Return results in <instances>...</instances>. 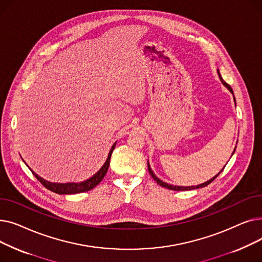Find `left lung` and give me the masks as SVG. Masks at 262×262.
<instances>
[{
	"label": "left lung",
	"instance_id": "1",
	"mask_svg": "<svg viewBox=\"0 0 262 262\" xmlns=\"http://www.w3.org/2000/svg\"><path fill=\"white\" fill-rule=\"evenodd\" d=\"M217 74H219V77H220V79H221V81H222V84L233 94V91H232V89H231V87L227 84V82H225L224 80H223V78H222V76H221V74H220V72H219V70H217ZM233 100H235V103H236V99H235V96H233ZM233 153H235V150H233L232 152V155H233ZM147 169H148V172H149V174H150V176H152L153 178H154V181H156V183L159 185V186H161V187H163V188H167V189H169V190H174V191H186V190H193V189H199V188H204V187H206V186H208L210 183H212L215 178L217 177V175L221 173L222 171H223V169L220 171L214 177H212L211 180H209V181H207V182H205V183H203V184H201V185H198V186H190V187H182V186H173V185H169V184H167V183H164V182H162L161 180H159V178L154 174V172L152 171V169H150V167H149V163H148V161H147Z\"/></svg>",
	"mask_w": 262,
	"mask_h": 262
}]
</instances>
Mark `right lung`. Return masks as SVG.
I'll list each match as a JSON object with an SVG mask.
<instances>
[{"mask_svg": "<svg viewBox=\"0 0 262 262\" xmlns=\"http://www.w3.org/2000/svg\"><path fill=\"white\" fill-rule=\"evenodd\" d=\"M116 143H114V145L112 146V149L109 150L108 157L105 161V163L103 164V167L96 172L93 176H91L88 180L80 182V183H66V184H59V183H51L48 182L46 180H43L42 177L38 176V174H36L34 171L31 170V168H29L32 173L34 174V176L37 178V180L42 184L47 189H49L52 192H55V193L58 194H75V193H81V192H86L89 191L91 189H93L95 186H98L102 180L104 178V176L106 175L108 168H109V163H110V157H112V154L114 152V148L116 147ZM29 167V166H27Z\"/></svg>", "mask_w": 262, "mask_h": 262, "instance_id": "obj_1", "label": "right lung"}]
</instances>
